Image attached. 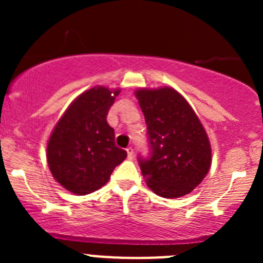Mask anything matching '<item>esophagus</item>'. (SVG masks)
I'll list each match as a JSON object with an SVG mask.
<instances>
[{
  "label": "esophagus",
  "mask_w": 263,
  "mask_h": 263,
  "mask_svg": "<svg viewBox=\"0 0 263 263\" xmlns=\"http://www.w3.org/2000/svg\"><path fill=\"white\" fill-rule=\"evenodd\" d=\"M126 151H127V156H128V159H134V156H135V150H134V147L128 146V147L126 148Z\"/></svg>",
  "instance_id": "obj_1"
}]
</instances>
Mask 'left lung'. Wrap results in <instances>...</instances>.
Listing matches in <instances>:
<instances>
[{"instance_id": "left-lung-1", "label": "left lung", "mask_w": 263, "mask_h": 263, "mask_svg": "<svg viewBox=\"0 0 263 263\" xmlns=\"http://www.w3.org/2000/svg\"><path fill=\"white\" fill-rule=\"evenodd\" d=\"M150 156H139L146 184L156 195L177 198L197 187L211 166L208 134L187 100L172 87L139 89Z\"/></svg>"}]
</instances>
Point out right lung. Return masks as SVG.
Here are the masks:
<instances>
[{
    "label": "right lung",
    "mask_w": 263,
    "mask_h": 263,
    "mask_svg": "<svg viewBox=\"0 0 263 263\" xmlns=\"http://www.w3.org/2000/svg\"><path fill=\"white\" fill-rule=\"evenodd\" d=\"M121 90L95 86L79 95L55 124L47 145L50 173L75 195H89L110 178L127 153L116 146L107 116Z\"/></svg>",
    "instance_id": "right-lung-1"
}]
</instances>
